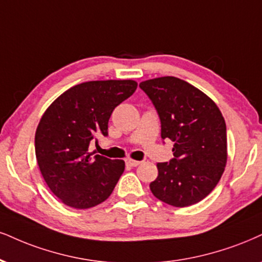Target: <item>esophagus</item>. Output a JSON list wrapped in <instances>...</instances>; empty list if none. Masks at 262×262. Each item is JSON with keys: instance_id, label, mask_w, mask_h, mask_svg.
<instances>
[{"instance_id": "1", "label": "esophagus", "mask_w": 262, "mask_h": 262, "mask_svg": "<svg viewBox=\"0 0 262 262\" xmlns=\"http://www.w3.org/2000/svg\"><path fill=\"white\" fill-rule=\"evenodd\" d=\"M126 164H127L128 166H132V167H136L141 164V161L138 160H134V159H127L126 160Z\"/></svg>"}]
</instances>
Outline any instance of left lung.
Returning a JSON list of instances; mask_svg holds the SVG:
<instances>
[{"mask_svg": "<svg viewBox=\"0 0 262 262\" xmlns=\"http://www.w3.org/2000/svg\"><path fill=\"white\" fill-rule=\"evenodd\" d=\"M140 87L156 106L161 138L173 142L172 159L157 164L151 193L177 208L195 204L210 194L225 171L224 116L211 98L179 77H157L142 81Z\"/></svg>", "mask_w": 262, "mask_h": 262, "instance_id": "left-lung-1", "label": "left lung"}]
</instances>
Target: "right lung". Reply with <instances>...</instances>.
I'll return each mask as SVG.
<instances>
[{
	"label": "right lung",
	"instance_id": "add662e5",
	"mask_svg": "<svg viewBox=\"0 0 262 262\" xmlns=\"http://www.w3.org/2000/svg\"><path fill=\"white\" fill-rule=\"evenodd\" d=\"M136 89L134 80L82 82L43 113L35 134V154L47 186L66 205L89 209L112 194L125 161L92 158L89 146L98 135H108L113 111Z\"/></svg>",
	"mask_w": 262,
	"mask_h": 262
}]
</instances>
